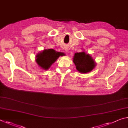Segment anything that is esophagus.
Instances as JSON below:
<instances>
[{"mask_svg":"<svg viewBox=\"0 0 128 128\" xmlns=\"http://www.w3.org/2000/svg\"><path fill=\"white\" fill-rule=\"evenodd\" d=\"M66 52H67V50H66Z\"/></svg>","mask_w":128,"mask_h":128,"instance_id":"obj_1","label":"esophagus"}]
</instances>
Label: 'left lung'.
<instances>
[{
    "label": "left lung",
    "instance_id": "8db88e82",
    "mask_svg": "<svg viewBox=\"0 0 128 128\" xmlns=\"http://www.w3.org/2000/svg\"><path fill=\"white\" fill-rule=\"evenodd\" d=\"M73 62L76 66V70L81 74H86L92 71L96 66V62L92 56L83 50L74 54Z\"/></svg>",
    "mask_w": 128,
    "mask_h": 128
}]
</instances>
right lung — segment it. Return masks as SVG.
Segmentation results:
<instances>
[{"label": "right lung", "instance_id": "obj_1", "mask_svg": "<svg viewBox=\"0 0 128 128\" xmlns=\"http://www.w3.org/2000/svg\"><path fill=\"white\" fill-rule=\"evenodd\" d=\"M63 55L62 52H57L53 49L44 50L36 54V62L42 70H48L60 56Z\"/></svg>", "mask_w": 128, "mask_h": 128}]
</instances>
